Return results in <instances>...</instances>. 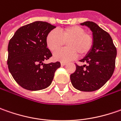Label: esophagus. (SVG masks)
<instances>
[{"instance_id":"esophagus-1","label":"esophagus","mask_w":121,"mask_h":121,"mask_svg":"<svg viewBox=\"0 0 121 121\" xmlns=\"http://www.w3.org/2000/svg\"><path fill=\"white\" fill-rule=\"evenodd\" d=\"M67 64V63H65V62H61L60 63V65H62V66H64V65H65Z\"/></svg>"}]
</instances>
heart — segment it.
Instances as JSON below:
<instances>
[{"label":"heart","mask_w":121,"mask_h":121,"mask_svg":"<svg viewBox=\"0 0 121 121\" xmlns=\"http://www.w3.org/2000/svg\"><path fill=\"white\" fill-rule=\"evenodd\" d=\"M65 42L67 48L58 51ZM92 36L86 33L85 30L80 26H73L61 29L57 32L50 31L46 38L48 48L54 54V58L56 60L67 62L79 56H84L90 52L93 46Z\"/></svg>","instance_id":"heart-1"}]
</instances>
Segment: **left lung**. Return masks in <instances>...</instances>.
Instances as JSON below:
<instances>
[{
	"label": "left lung",
	"instance_id": "8db88e82",
	"mask_svg": "<svg viewBox=\"0 0 121 121\" xmlns=\"http://www.w3.org/2000/svg\"><path fill=\"white\" fill-rule=\"evenodd\" d=\"M90 29L93 46L83 59V66L76 65V70L70 76L73 86L79 91H94L99 90L112 77L115 68L117 48L112 38L106 31L92 21L81 23Z\"/></svg>",
	"mask_w": 121,
	"mask_h": 121
}]
</instances>
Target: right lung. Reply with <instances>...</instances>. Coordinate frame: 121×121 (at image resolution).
I'll use <instances>...</instances> for the list:
<instances>
[{"mask_svg": "<svg viewBox=\"0 0 121 121\" xmlns=\"http://www.w3.org/2000/svg\"><path fill=\"white\" fill-rule=\"evenodd\" d=\"M56 27L44 21H35L19 28L8 45L7 65L17 83L31 91L41 90L52 83L60 62L45 64L52 56L46 38Z\"/></svg>", "mask_w": 121, "mask_h": 121, "instance_id": "add662e5", "label": "right lung"}]
</instances>
